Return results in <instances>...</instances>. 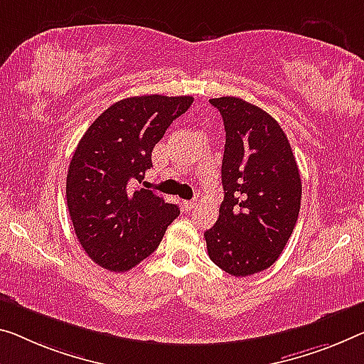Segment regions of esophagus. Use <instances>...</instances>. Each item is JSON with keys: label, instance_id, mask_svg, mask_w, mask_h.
Here are the masks:
<instances>
[{"label": "esophagus", "instance_id": "esophagus-1", "mask_svg": "<svg viewBox=\"0 0 364 364\" xmlns=\"http://www.w3.org/2000/svg\"><path fill=\"white\" fill-rule=\"evenodd\" d=\"M183 210L186 211H190V210H193L195 208V205H197V200H190V201H183Z\"/></svg>", "mask_w": 364, "mask_h": 364}]
</instances>
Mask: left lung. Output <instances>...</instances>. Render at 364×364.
<instances>
[{"instance_id": "1", "label": "left lung", "mask_w": 364, "mask_h": 364, "mask_svg": "<svg viewBox=\"0 0 364 364\" xmlns=\"http://www.w3.org/2000/svg\"><path fill=\"white\" fill-rule=\"evenodd\" d=\"M225 124L221 181L225 200L205 232L210 259L232 277L275 264L301 208V176L278 122L239 97L210 99Z\"/></svg>"}]
</instances>
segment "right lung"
<instances>
[{
    "label": "right lung",
    "mask_w": 364,
    "mask_h": 364,
    "mask_svg": "<svg viewBox=\"0 0 364 364\" xmlns=\"http://www.w3.org/2000/svg\"><path fill=\"white\" fill-rule=\"evenodd\" d=\"M192 96H136L104 110L87 128L66 176V203L76 237L105 270L128 272L158 249L177 205L146 188L128 190L153 167L151 153Z\"/></svg>",
    "instance_id": "1"
}]
</instances>
